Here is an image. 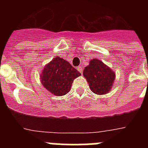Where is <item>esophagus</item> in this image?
Wrapping results in <instances>:
<instances>
[{
    "label": "esophagus",
    "instance_id": "34e87169",
    "mask_svg": "<svg viewBox=\"0 0 148 148\" xmlns=\"http://www.w3.org/2000/svg\"><path fill=\"white\" fill-rule=\"evenodd\" d=\"M77 70H78V71L80 72V73H82H82H83V68H82V66H78V67H77Z\"/></svg>",
    "mask_w": 148,
    "mask_h": 148
}]
</instances>
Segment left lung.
Segmentation results:
<instances>
[{"instance_id":"8db88e82","label":"left lung","mask_w":148,"mask_h":148,"mask_svg":"<svg viewBox=\"0 0 148 148\" xmlns=\"http://www.w3.org/2000/svg\"><path fill=\"white\" fill-rule=\"evenodd\" d=\"M83 75L91 91L97 95L109 92L116 78V73L97 58L90 61L88 66L84 70Z\"/></svg>"}]
</instances>
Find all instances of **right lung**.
Segmentation results:
<instances>
[{"label": "right lung", "instance_id": "1", "mask_svg": "<svg viewBox=\"0 0 148 148\" xmlns=\"http://www.w3.org/2000/svg\"><path fill=\"white\" fill-rule=\"evenodd\" d=\"M80 75L81 73L67 61L56 56L44 66L40 80L49 92L62 96L70 92L73 80Z\"/></svg>", "mask_w": 148, "mask_h": 148}]
</instances>
